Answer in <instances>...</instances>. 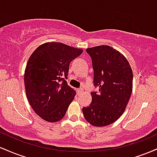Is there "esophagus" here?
Masks as SVG:
<instances>
[{
	"instance_id": "obj_1",
	"label": "esophagus",
	"mask_w": 157,
	"mask_h": 157,
	"mask_svg": "<svg viewBox=\"0 0 157 157\" xmlns=\"http://www.w3.org/2000/svg\"><path fill=\"white\" fill-rule=\"evenodd\" d=\"M82 91H83V89H82V88H80V89H77V94H78V95H80L82 93Z\"/></svg>"
}]
</instances>
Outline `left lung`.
<instances>
[{
    "label": "left lung",
    "mask_w": 157,
    "mask_h": 157,
    "mask_svg": "<svg viewBox=\"0 0 157 157\" xmlns=\"http://www.w3.org/2000/svg\"><path fill=\"white\" fill-rule=\"evenodd\" d=\"M92 60L94 86L99 91L91 92L92 101L82 108L85 119L97 127L109 125L123 113L133 86V72L128 61L109 46L86 48Z\"/></svg>",
    "instance_id": "8db88e82"
}]
</instances>
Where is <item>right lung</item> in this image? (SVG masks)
<instances>
[{"label": "right lung", "instance_id": "add662e5", "mask_svg": "<svg viewBox=\"0 0 157 157\" xmlns=\"http://www.w3.org/2000/svg\"><path fill=\"white\" fill-rule=\"evenodd\" d=\"M82 53L81 48L62 43H46L29 59L24 74L27 100L35 112L46 121L63 118L76 95L68 86L69 64Z\"/></svg>", "mask_w": 157, "mask_h": 157}]
</instances>
